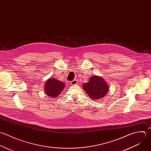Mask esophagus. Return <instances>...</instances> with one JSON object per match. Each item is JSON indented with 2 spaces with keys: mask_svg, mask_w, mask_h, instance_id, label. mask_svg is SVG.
<instances>
[{
  "mask_svg": "<svg viewBox=\"0 0 151 151\" xmlns=\"http://www.w3.org/2000/svg\"><path fill=\"white\" fill-rule=\"evenodd\" d=\"M77 83H78V81H77V80H76V79H74L73 81H72L70 82L71 85H73L77 84Z\"/></svg>",
  "mask_w": 151,
  "mask_h": 151,
  "instance_id": "1",
  "label": "esophagus"
}]
</instances>
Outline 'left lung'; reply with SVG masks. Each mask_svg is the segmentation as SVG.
Listing matches in <instances>:
<instances>
[{
  "instance_id": "1",
  "label": "left lung",
  "mask_w": 151,
  "mask_h": 151,
  "mask_svg": "<svg viewBox=\"0 0 151 151\" xmlns=\"http://www.w3.org/2000/svg\"><path fill=\"white\" fill-rule=\"evenodd\" d=\"M83 88L89 97L94 100L104 97L108 91L105 81L103 78L98 76H92L88 82L83 85Z\"/></svg>"
}]
</instances>
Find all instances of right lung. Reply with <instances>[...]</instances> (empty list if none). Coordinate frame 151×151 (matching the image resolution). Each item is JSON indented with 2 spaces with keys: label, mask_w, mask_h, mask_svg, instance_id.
Listing matches in <instances>:
<instances>
[{
  "label": "right lung",
  "mask_w": 151,
  "mask_h": 151,
  "mask_svg": "<svg viewBox=\"0 0 151 151\" xmlns=\"http://www.w3.org/2000/svg\"><path fill=\"white\" fill-rule=\"evenodd\" d=\"M65 87V83L54 78L49 79L45 85L46 93L49 97H57Z\"/></svg>",
  "instance_id": "right-lung-1"
}]
</instances>
